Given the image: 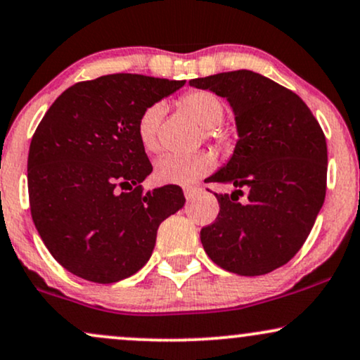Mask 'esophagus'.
<instances>
[{"label": "esophagus", "mask_w": 360, "mask_h": 360, "mask_svg": "<svg viewBox=\"0 0 360 360\" xmlns=\"http://www.w3.org/2000/svg\"><path fill=\"white\" fill-rule=\"evenodd\" d=\"M199 191H201V188H199V186H186L184 196H186V199H193Z\"/></svg>", "instance_id": "34e87169"}]
</instances>
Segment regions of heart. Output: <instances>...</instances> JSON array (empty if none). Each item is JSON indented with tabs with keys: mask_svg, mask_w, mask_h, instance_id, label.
<instances>
[{
	"mask_svg": "<svg viewBox=\"0 0 360 360\" xmlns=\"http://www.w3.org/2000/svg\"><path fill=\"white\" fill-rule=\"evenodd\" d=\"M181 109L205 131H213L223 122L224 105L214 94L207 90H193L184 94L179 101ZM164 115V105L155 102L139 117L137 136L147 153L159 150V124ZM214 155L198 153L191 155H164L155 162L154 176L164 184H191L201 176L213 171Z\"/></svg>",
	"mask_w": 360,
	"mask_h": 360,
	"instance_id": "1",
	"label": "heart"
}]
</instances>
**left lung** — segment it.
<instances>
[{
    "mask_svg": "<svg viewBox=\"0 0 360 360\" xmlns=\"http://www.w3.org/2000/svg\"><path fill=\"white\" fill-rule=\"evenodd\" d=\"M189 85L226 98L238 131L229 161L207 177L235 191L214 193L219 214L201 229V243L231 274H270L295 257L323 205L326 136L297 94L259 73L223 72ZM241 188L245 203L237 201Z\"/></svg>",
    "mask_w": 360,
    "mask_h": 360,
    "instance_id": "left-lung-1",
    "label": "left lung"
}]
</instances>
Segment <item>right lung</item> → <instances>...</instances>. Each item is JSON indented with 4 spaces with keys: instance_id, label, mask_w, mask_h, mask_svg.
Segmentation results:
<instances>
[{
    "instance_id": "1",
    "label": "right lung",
    "mask_w": 360,
    "mask_h": 360,
    "mask_svg": "<svg viewBox=\"0 0 360 360\" xmlns=\"http://www.w3.org/2000/svg\"><path fill=\"white\" fill-rule=\"evenodd\" d=\"M186 80L114 73L60 95L33 134L30 210L43 243L73 275L115 283L153 255L158 228L184 206L179 186L142 191L153 172L137 136L147 107Z\"/></svg>"
}]
</instances>
